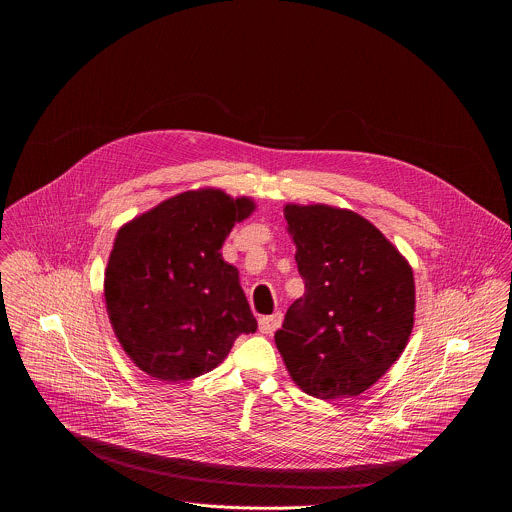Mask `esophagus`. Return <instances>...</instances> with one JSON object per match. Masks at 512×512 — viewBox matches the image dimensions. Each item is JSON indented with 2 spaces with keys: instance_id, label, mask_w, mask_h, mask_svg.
<instances>
[{
  "instance_id": "1",
  "label": "esophagus",
  "mask_w": 512,
  "mask_h": 512,
  "mask_svg": "<svg viewBox=\"0 0 512 512\" xmlns=\"http://www.w3.org/2000/svg\"><path fill=\"white\" fill-rule=\"evenodd\" d=\"M279 326H281V314H279V312H277V314H271V316L259 318V332H261V334L271 336Z\"/></svg>"
}]
</instances>
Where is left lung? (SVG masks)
I'll return each instance as SVG.
<instances>
[{
    "mask_svg": "<svg viewBox=\"0 0 512 512\" xmlns=\"http://www.w3.org/2000/svg\"><path fill=\"white\" fill-rule=\"evenodd\" d=\"M306 283L275 332L294 383L318 399L356 397L401 356L413 328L407 259L360 214L328 204H285Z\"/></svg>",
    "mask_w": 512,
    "mask_h": 512,
    "instance_id": "8db88e82",
    "label": "left lung"
}]
</instances>
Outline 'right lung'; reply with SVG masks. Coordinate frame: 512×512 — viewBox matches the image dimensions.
Masks as SVG:
<instances>
[{
	"instance_id": "right-lung-1",
	"label": "right lung",
	"mask_w": 512,
	"mask_h": 512,
	"mask_svg": "<svg viewBox=\"0 0 512 512\" xmlns=\"http://www.w3.org/2000/svg\"><path fill=\"white\" fill-rule=\"evenodd\" d=\"M253 210L247 196L200 188L119 229L105 304L119 344L143 373L168 383L196 379L218 367L241 334L257 330L239 271L221 253Z\"/></svg>"
}]
</instances>
